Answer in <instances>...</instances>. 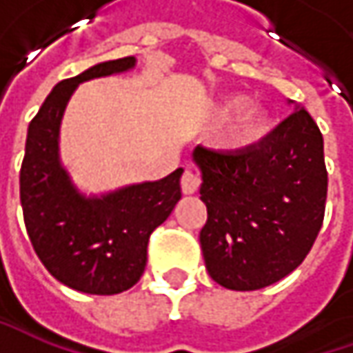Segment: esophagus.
<instances>
[{
    "instance_id": "obj_1",
    "label": "esophagus",
    "mask_w": 353,
    "mask_h": 353,
    "mask_svg": "<svg viewBox=\"0 0 353 353\" xmlns=\"http://www.w3.org/2000/svg\"><path fill=\"white\" fill-rule=\"evenodd\" d=\"M200 186V179L192 170H184L183 179H181V188H183L184 194H194Z\"/></svg>"
}]
</instances>
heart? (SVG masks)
I'll return each instance as SVG.
<instances>
[{"label": "heart", "instance_id": "obj_1", "mask_svg": "<svg viewBox=\"0 0 353 353\" xmlns=\"http://www.w3.org/2000/svg\"><path fill=\"white\" fill-rule=\"evenodd\" d=\"M245 103H248L245 96H228L218 103L216 116L222 121L230 119L241 108H245ZM269 131H271V116L261 108H248L232 119L224 135V147L230 151H245L263 141Z\"/></svg>", "mask_w": 353, "mask_h": 353}]
</instances>
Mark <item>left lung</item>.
Segmentation results:
<instances>
[{
  "label": "left lung",
  "mask_w": 353,
  "mask_h": 353,
  "mask_svg": "<svg viewBox=\"0 0 353 353\" xmlns=\"http://www.w3.org/2000/svg\"><path fill=\"white\" fill-rule=\"evenodd\" d=\"M245 151H192L208 220L200 245L210 277L257 291L303 263L324 220V139L303 105Z\"/></svg>",
  "instance_id": "1"
}]
</instances>
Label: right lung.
I'll return each instance as SVG.
<instances>
[{"instance_id":"obj_1","label":"right lung","mask_w":353,"mask_h":353,"mask_svg":"<svg viewBox=\"0 0 353 353\" xmlns=\"http://www.w3.org/2000/svg\"><path fill=\"white\" fill-rule=\"evenodd\" d=\"M135 57L103 61L59 82L27 129L19 190L29 239L48 273L88 294H117L141 279L147 243L181 200L184 169L165 179L86 194L61 159V125L76 88L131 72Z\"/></svg>"}]
</instances>
